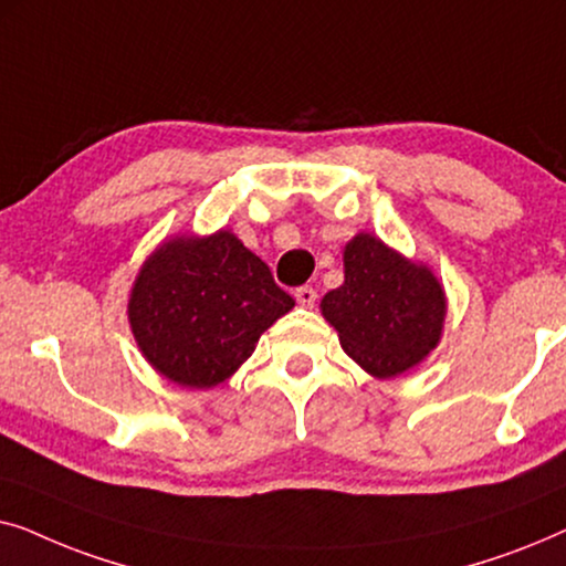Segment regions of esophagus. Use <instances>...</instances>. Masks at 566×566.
<instances>
[{"label": "esophagus", "instance_id": "34e87169", "mask_svg": "<svg viewBox=\"0 0 566 566\" xmlns=\"http://www.w3.org/2000/svg\"><path fill=\"white\" fill-rule=\"evenodd\" d=\"M293 296H296L298 306H304V308H312L316 304V291L312 289V285H301V289H296Z\"/></svg>", "mask_w": 566, "mask_h": 566}]
</instances>
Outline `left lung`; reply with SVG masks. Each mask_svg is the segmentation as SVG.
<instances>
[{
	"instance_id": "8db88e82",
	"label": "left lung",
	"mask_w": 566,
	"mask_h": 566,
	"mask_svg": "<svg viewBox=\"0 0 566 566\" xmlns=\"http://www.w3.org/2000/svg\"><path fill=\"white\" fill-rule=\"evenodd\" d=\"M345 283L322 298L339 345L376 378L415 368L440 343L446 293L428 265L412 262L374 234L345 244Z\"/></svg>"
}]
</instances>
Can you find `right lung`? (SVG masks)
<instances>
[{
	"instance_id": "add662e5",
	"label": "right lung",
	"mask_w": 566,
	"mask_h": 566,
	"mask_svg": "<svg viewBox=\"0 0 566 566\" xmlns=\"http://www.w3.org/2000/svg\"><path fill=\"white\" fill-rule=\"evenodd\" d=\"M293 298L231 231L161 242L138 270L128 322L144 358L172 384L211 389L258 347Z\"/></svg>"
}]
</instances>
